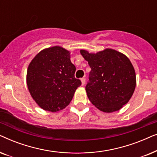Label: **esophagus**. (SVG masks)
<instances>
[{
	"label": "esophagus",
	"mask_w": 157,
	"mask_h": 157,
	"mask_svg": "<svg viewBox=\"0 0 157 157\" xmlns=\"http://www.w3.org/2000/svg\"><path fill=\"white\" fill-rule=\"evenodd\" d=\"M81 85L82 86H83L85 84V83H86V78H82L81 79Z\"/></svg>",
	"instance_id": "1"
}]
</instances>
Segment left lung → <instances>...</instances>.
Segmentation results:
<instances>
[{"mask_svg": "<svg viewBox=\"0 0 157 157\" xmlns=\"http://www.w3.org/2000/svg\"><path fill=\"white\" fill-rule=\"evenodd\" d=\"M91 68L86 86L91 104L103 112L119 111L127 104L136 87V73L128 58L114 49L96 53L80 50Z\"/></svg>", "mask_w": 157, "mask_h": 157, "instance_id": "1", "label": "left lung"}]
</instances>
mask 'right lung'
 <instances>
[{
	"mask_svg": "<svg viewBox=\"0 0 157 157\" xmlns=\"http://www.w3.org/2000/svg\"><path fill=\"white\" fill-rule=\"evenodd\" d=\"M75 71L69 51L59 46L43 49L28 67L26 83L30 94L45 111L56 112L65 109L81 85L74 77Z\"/></svg>",
	"mask_w": 157,
	"mask_h": 157,
	"instance_id": "add662e5",
	"label": "right lung"
}]
</instances>
